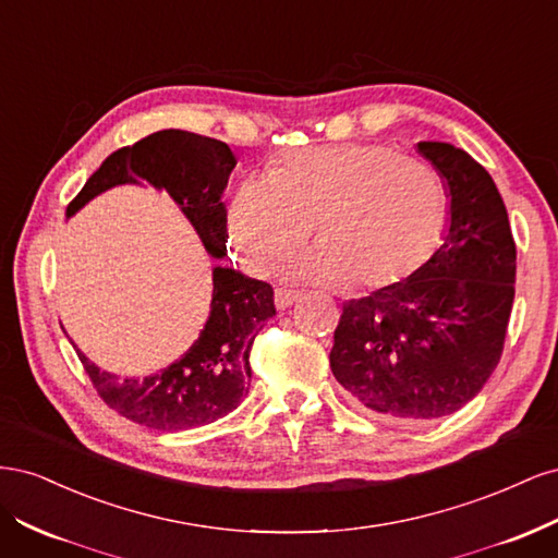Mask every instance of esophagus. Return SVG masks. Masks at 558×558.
Returning a JSON list of instances; mask_svg holds the SVG:
<instances>
[{"mask_svg": "<svg viewBox=\"0 0 558 558\" xmlns=\"http://www.w3.org/2000/svg\"><path fill=\"white\" fill-rule=\"evenodd\" d=\"M300 291H293V289H286V286H281V289H277L275 291V305L279 307V310H286V307H291L293 302H298L300 300Z\"/></svg>", "mask_w": 558, "mask_h": 558, "instance_id": "1", "label": "esophagus"}]
</instances>
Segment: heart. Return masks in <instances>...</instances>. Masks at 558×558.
I'll list each match as a JSON object with an SVG mask.
<instances>
[{
  "instance_id": "1",
  "label": "heart",
  "mask_w": 558,
  "mask_h": 558,
  "mask_svg": "<svg viewBox=\"0 0 558 558\" xmlns=\"http://www.w3.org/2000/svg\"><path fill=\"white\" fill-rule=\"evenodd\" d=\"M447 216V189L426 162L381 144L283 150L265 177L234 189L226 228L253 275H269L312 232L318 246L291 275L351 291L400 281L435 248Z\"/></svg>"
}]
</instances>
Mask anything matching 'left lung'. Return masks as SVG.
<instances>
[{
  "label": "left lung",
  "instance_id": "obj_1",
  "mask_svg": "<svg viewBox=\"0 0 558 558\" xmlns=\"http://www.w3.org/2000/svg\"><path fill=\"white\" fill-rule=\"evenodd\" d=\"M416 148L447 189L442 246L408 279L344 302L330 351L344 391L388 421L440 418L475 398L514 302L517 246L492 174L451 144Z\"/></svg>",
  "mask_w": 558,
  "mask_h": 558
}]
</instances>
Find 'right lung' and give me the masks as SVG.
I'll return each mask as SVG.
<instances>
[{
	"label": "right lung",
	"mask_w": 558,
	"mask_h": 558,
	"mask_svg": "<svg viewBox=\"0 0 558 558\" xmlns=\"http://www.w3.org/2000/svg\"><path fill=\"white\" fill-rule=\"evenodd\" d=\"M228 144L185 130H160L118 148L99 165L66 207V218L113 185L148 181L167 191L189 218L214 258L228 248L223 191L234 170ZM211 310L199 337L179 361L148 377L99 369L76 349L86 373L111 410L154 430H185L211 424L232 412L251 386L248 351L265 320L277 314L272 286L232 267H214Z\"/></svg>",
	"instance_id": "add662e5"
}]
</instances>
